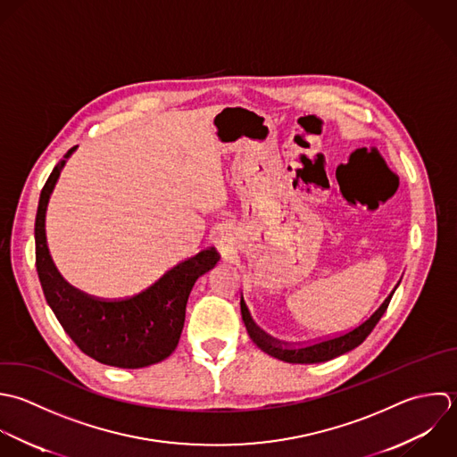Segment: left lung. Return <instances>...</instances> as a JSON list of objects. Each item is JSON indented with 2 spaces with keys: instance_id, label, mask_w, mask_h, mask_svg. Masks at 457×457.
<instances>
[{
  "instance_id": "left-lung-1",
  "label": "left lung",
  "mask_w": 457,
  "mask_h": 457,
  "mask_svg": "<svg viewBox=\"0 0 457 457\" xmlns=\"http://www.w3.org/2000/svg\"><path fill=\"white\" fill-rule=\"evenodd\" d=\"M397 287H399V283H397ZM397 287L392 290V294L383 301V304L363 324H360L358 328H354L349 333H344L340 337L328 338V340H322V342H315L312 345H301V347L281 345L278 340H274L269 335H265L253 322V319H251L244 301L240 303L242 320L245 324V329H247L251 340L256 344L258 349H262L269 356H272L276 360H281V361H287V363H306V365H310V363H322V361H329V360H333L337 356H342V354L356 349L360 344H363V340L372 333V329L376 328L379 319L385 315V312H386V308H388V304L392 301V295L397 290Z\"/></svg>"
}]
</instances>
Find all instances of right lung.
Here are the masks:
<instances>
[{"label":"right lung","instance_id":"right-lung-1","mask_svg":"<svg viewBox=\"0 0 457 457\" xmlns=\"http://www.w3.org/2000/svg\"><path fill=\"white\" fill-rule=\"evenodd\" d=\"M69 149L49 174L35 217V260L44 297L63 331L92 360L119 367L142 369L169 358L178 347L185 308L194 283L212 270L219 254L213 247L178 263L156 283L137 295L104 301L71 287L54 267L46 240V210L60 178Z\"/></svg>","mask_w":457,"mask_h":457}]
</instances>
